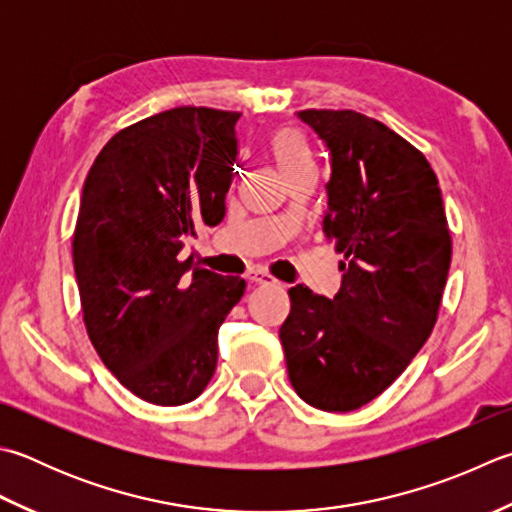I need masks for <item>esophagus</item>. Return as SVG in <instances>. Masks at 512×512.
<instances>
[{
  "label": "esophagus",
  "instance_id": "34e87169",
  "mask_svg": "<svg viewBox=\"0 0 512 512\" xmlns=\"http://www.w3.org/2000/svg\"><path fill=\"white\" fill-rule=\"evenodd\" d=\"M246 279L250 284H262V286H268V284H275V277L268 275L266 270L262 268H250L246 273Z\"/></svg>",
  "mask_w": 512,
  "mask_h": 512
}]
</instances>
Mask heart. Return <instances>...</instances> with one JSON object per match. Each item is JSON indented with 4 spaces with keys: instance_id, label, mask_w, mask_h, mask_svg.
<instances>
[{
    "instance_id": "heart-1",
    "label": "heart",
    "mask_w": 512,
    "mask_h": 512,
    "mask_svg": "<svg viewBox=\"0 0 512 512\" xmlns=\"http://www.w3.org/2000/svg\"><path fill=\"white\" fill-rule=\"evenodd\" d=\"M270 148H273L277 164L286 175L295 173L299 168L313 166V159H310V150L304 142V137L293 128L277 130L273 139H270Z\"/></svg>"
}]
</instances>
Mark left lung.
<instances>
[{"mask_svg":"<svg viewBox=\"0 0 512 512\" xmlns=\"http://www.w3.org/2000/svg\"><path fill=\"white\" fill-rule=\"evenodd\" d=\"M330 155L324 233L344 255L333 299L288 290L279 328L295 393L326 413L373 402L433 333L450 242L437 175L419 150L355 110H302Z\"/></svg>","mask_w":512,"mask_h":512,"instance_id":"8db88e82","label":"left lung"}]
</instances>
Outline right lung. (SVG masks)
Returning a JSON list of instances; mask_svg holds the SVG:
<instances>
[{"label": "right lung", "instance_id": "right-lung-1", "mask_svg": "<svg viewBox=\"0 0 512 512\" xmlns=\"http://www.w3.org/2000/svg\"><path fill=\"white\" fill-rule=\"evenodd\" d=\"M230 110L179 106L119 130L90 166L73 264L90 342L130 393L182 406L217 366V330L244 295L182 257L197 226H217L237 162Z\"/></svg>", "mask_w": 512, "mask_h": 512}]
</instances>
